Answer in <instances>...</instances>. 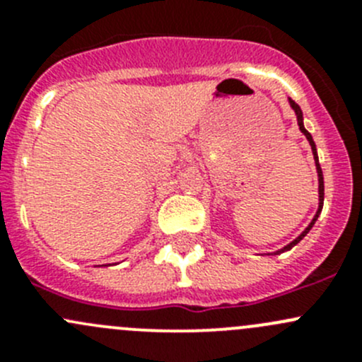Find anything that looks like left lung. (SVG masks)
<instances>
[{
  "label": "left lung",
  "mask_w": 362,
  "mask_h": 362,
  "mask_svg": "<svg viewBox=\"0 0 362 362\" xmlns=\"http://www.w3.org/2000/svg\"><path fill=\"white\" fill-rule=\"evenodd\" d=\"M289 105H291V108H293L294 113H296V119H298V126H299V131H301V133L305 134V138H306V140H308L310 147H312L313 160H315V168H317V177H319V208H317L315 215H313V218H312V221H310V224L306 226V228H305V231H303L301 235L298 236V238H294L293 242H291V243H287V245H286V247H282V249H279V250H276V252H273V254H266V255H279V254H284V252L291 250V249H293L294 245H298V243L301 242V240L305 238L306 235H308V231H310V229L313 228V224H315V221H317V218H319L320 211H322V204H324V177H322V170H320V164H319V156H317V147H315V141H313L312 134H310L308 131L305 129V124H303V112H301V108H299L298 105H296L294 101L291 100V98H289Z\"/></svg>",
  "instance_id": "1"
}]
</instances>
